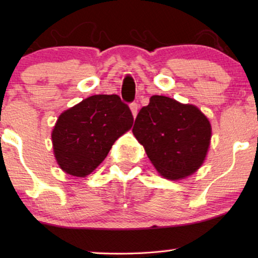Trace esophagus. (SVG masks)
I'll return each mask as SVG.
<instances>
[{
	"label": "esophagus",
	"instance_id": "34e87169",
	"mask_svg": "<svg viewBox=\"0 0 258 258\" xmlns=\"http://www.w3.org/2000/svg\"><path fill=\"white\" fill-rule=\"evenodd\" d=\"M130 108H131V111H132V115H133V117H136V116H137V114H138V109H139V105H138V103H136V102L131 103V104H130Z\"/></svg>",
	"mask_w": 258,
	"mask_h": 258
}]
</instances>
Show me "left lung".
Returning a JSON list of instances; mask_svg holds the SVG:
<instances>
[{
  "label": "left lung",
  "mask_w": 258,
  "mask_h": 258,
  "mask_svg": "<svg viewBox=\"0 0 258 258\" xmlns=\"http://www.w3.org/2000/svg\"><path fill=\"white\" fill-rule=\"evenodd\" d=\"M132 132L154 167L168 179L194 173L211 139V125L197 106L165 96H153L139 110Z\"/></svg>",
  "instance_id": "left-lung-1"
}]
</instances>
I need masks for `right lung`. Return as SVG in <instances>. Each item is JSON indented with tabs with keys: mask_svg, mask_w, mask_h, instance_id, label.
<instances>
[{
	"mask_svg": "<svg viewBox=\"0 0 258 258\" xmlns=\"http://www.w3.org/2000/svg\"><path fill=\"white\" fill-rule=\"evenodd\" d=\"M132 123V112L117 94L84 99L65 110L53 128V149L59 166L72 176H87Z\"/></svg>",
	"mask_w": 258,
	"mask_h": 258,
	"instance_id": "obj_1",
	"label": "right lung"
}]
</instances>
